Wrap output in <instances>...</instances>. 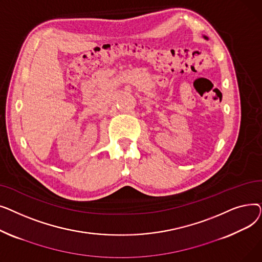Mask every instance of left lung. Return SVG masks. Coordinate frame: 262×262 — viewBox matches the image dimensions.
Masks as SVG:
<instances>
[{"label": "left lung", "mask_w": 262, "mask_h": 262, "mask_svg": "<svg viewBox=\"0 0 262 262\" xmlns=\"http://www.w3.org/2000/svg\"><path fill=\"white\" fill-rule=\"evenodd\" d=\"M203 37H204L206 40H208V37H206V36H203Z\"/></svg>", "instance_id": "8db88e82"}]
</instances>
